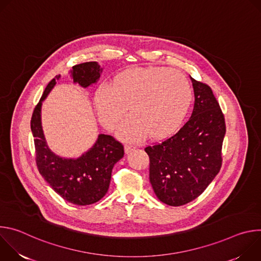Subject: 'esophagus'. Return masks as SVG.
I'll use <instances>...</instances> for the list:
<instances>
[{
  "label": "esophagus",
  "instance_id": "obj_1",
  "mask_svg": "<svg viewBox=\"0 0 261 261\" xmlns=\"http://www.w3.org/2000/svg\"><path fill=\"white\" fill-rule=\"evenodd\" d=\"M136 148V146L135 145H133V144H125V153L126 154H129L130 152H132L133 150H135Z\"/></svg>",
  "mask_w": 261,
  "mask_h": 261
}]
</instances>
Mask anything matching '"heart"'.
I'll use <instances>...</instances> for the list:
<instances>
[{"instance_id":"b5f03b06","label":"heart","mask_w":261,"mask_h":261,"mask_svg":"<svg viewBox=\"0 0 261 261\" xmlns=\"http://www.w3.org/2000/svg\"><path fill=\"white\" fill-rule=\"evenodd\" d=\"M193 100V89L181 72L167 67L133 68L121 72L113 84H102L95 93L101 124L115 130L126 116L131 118L121 136L138 140L148 134L161 139L177 130Z\"/></svg>"}]
</instances>
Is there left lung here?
<instances>
[{
  "mask_svg": "<svg viewBox=\"0 0 261 261\" xmlns=\"http://www.w3.org/2000/svg\"><path fill=\"white\" fill-rule=\"evenodd\" d=\"M194 108L175 134L144 147L157 197L171 206L197 198L219 173L226 132L224 115L210 86L191 77Z\"/></svg>",
  "mask_w": 261,
  "mask_h": 261,
  "instance_id": "obj_1",
  "label": "left lung"
}]
</instances>
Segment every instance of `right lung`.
I'll list each match as a JSON object with an SVG mask.
<instances>
[{"instance_id":"obj_1","label":"right lung","mask_w":261,"mask_h":261,"mask_svg":"<svg viewBox=\"0 0 261 261\" xmlns=\"http://www.w3.org/2000/svg\"><path fill=\"white\" fill-rule=\"evenodd\" d=\"M101 70L96 62H87L73 66L71 74L74 83L87 88L98 81ZM60 77L49 82L32 115L36 165L61 197L73 204L88 205L107 193L114 165L124 157V145L113 136L100 134L93 147L79 159L61 158L49 150L41 127V103Z\"/></svg>"}]
</instances>
